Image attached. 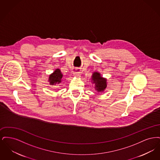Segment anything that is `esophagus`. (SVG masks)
Instances as JSON below:
<instances>
[{"instance_id": "34e87169", "label": "esophagus", "mask_w": 160, "mask_h": 160, "mask_svg": "<svg viewBox=\"0 0 160 160\" xmlns=\"http://www.w3.org/2000/svg\"><path fill=\"white\" fill-rule=\"evenodd\" d=\"M73 76L78 78V77H80V72L74 73V74H73Z\"/></svg>"}]
</instances>
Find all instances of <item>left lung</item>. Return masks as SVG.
Returning a JSON list of instances; mask_svg holds the SVG:
<instances>
[{
    "label": "left lung",
    "mask_w": 160,
    "mask_h": 160,
    "mask_svg": "<svg viewBox=\"0 0 160 160\" xmlns=\"http://www.w3.org/2000/svg\"><path fill=\"white\" fill-rule=\"evenodd\" d=\"M91 83L94 84L95 89L97 92H102L106 89L107 78L101 76L98 72H93L91 77Z\"/></svg>",
    "instance_id": "obj_1"
}]
</instances>
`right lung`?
Listing matches in <instances>:
<instances>
[{
	"label": "right lung",
	"mask_w": 160,
	"mask_h": 160,
	"mask_svg": "<svg viewBox=\"0 0 160 160\" xmlns=\"http://www.w3.org/2000/svg\"><path fill=\"white\" fill-rule=\"evenodd\" d=\"M62 77L63 74H62L60 69H56L53 73L49 75L48 81L50 85L55 86L61 83L62 80Z\"/></svg>",
	"instance_id": "1"
}]
</instances>
